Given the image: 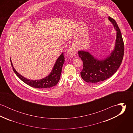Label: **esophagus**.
Wrapping results in <instances>:
<instances>
[{"instance_id": "esophagus-1", "label": "esophagus", "mask_w": 133, "mask_h": 133, "mask_svg": "<svg viewBox=\"0 0 133 133\" xmlns=\"http://www.w3.org/2000/svg\"><path fill=\"white\" fill-rule=\"evenodd\" d=\"M76 49L74 46H71L69 49L68 51L67 54H68V57H70V58H72L74 57L76 53Z\"/></svg>"}]
</instances>
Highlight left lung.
<instances>
[{
    "mask_svg": "<svg viewBox=\"0 0 133 133\" xmlns=\"http://www.w3.org/2000/svg\"><path fill=\"white\" fill-rule=\"evenodd\" d=\"M108 19L116 31L114 49L110 55L103 59H98L89 52L83 50L78 52L83 64L81 76L88 83H96L111 77L117 72L123 58L124 43L121 33L116 21L110 16Z\"/></svg>",
    "mask_w": 133,
    "mask_h": 133,
    "instance_id": "obj_1",
    "label": "left lung"
}]
</instances>
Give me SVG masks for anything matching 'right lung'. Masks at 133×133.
Instances as JSON below:
<instances>
[{
    "instance_id": "obj_1",
    "label": "right lung",
    "mask_w": 133,
    "mask_h": 133,
    "mask_svg": "<svg viewBox=\"0 0 133 133\" xmlns=\"http://www.w3.org/2000/svg\"><path fill=\"white\" fill-rule=\"evenodd\" d=\"M10 60L13 70L18 77L26 84L38 89H48L54 87L57 84L59 81L62 66L65 61L63 53H62L59 57L57 58L51 72L48 76L39 80H34L28 79L20 75L14 69L11 59H10Z\"/></svg>"
}]
</instances>
